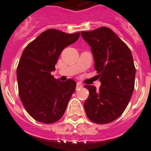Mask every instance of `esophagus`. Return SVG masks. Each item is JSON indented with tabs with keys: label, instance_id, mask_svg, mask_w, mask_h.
I'll list each match as a JSON object with an SVG mask.
<instances>
[{
	"label": "esophagus",
	"instance_id": "obj_1",
	"mask_svg": "<svg viewBox=\"0 0 151 151\" xmlns=\"http://www.w3.org/2000/svg\"><path fill=\"white\" fill-rule=\"evenodd\" d=\"M82 88V85H81V83H80V82L77 83V88Z\"/></svg>",
	"mask_w": 151,
	"mask_h": 151
}]
</instances>
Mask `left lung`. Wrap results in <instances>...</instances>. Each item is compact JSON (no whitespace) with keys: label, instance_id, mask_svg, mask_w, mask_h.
I'll return each mask as SVG.
<instances>
[{"label":"left lung","instance_id":"left-lung-1","mask_svg":"<svg viewBox=\"0 0 151 151\" xmlns=\"http://www.w3.org/2000/svg\"><path fill=\"white\" fill-rule=\"evenodd\" d=\"M81 34L91 47L101 82L98 90L93 85H85L89 96L84 108L90 121L107 124L122 114L133 92L136 68L132 55L124 42L108 27L82 31Z\"/></svg>","mask_w":151,"mask_h":151}]
</instances>
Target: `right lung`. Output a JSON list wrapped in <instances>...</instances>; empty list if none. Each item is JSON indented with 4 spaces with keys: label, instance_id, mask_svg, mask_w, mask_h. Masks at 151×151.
I'll use <instances>...</instances> for the list:
<instances>
[{
    "label": "right lung",
    "instance_id": "1",
    "mask_svg": "<svg viewBox=\"0 0 151 151\" xmlns=\"http://www.w3.org/2000/svg\"><path fill=\"white\" fill-rule=\"evenodd\" d=\"M79 37V32L70 34L48 29L22 52L16 71L19 95L27 113L37 122L52 124L66 111L76 82L72 79L61 82L51 72L55 70L62 51Z\"/></svg>",
    "mask_w": 151,
    "mask_h": 151
}]
</instances>
